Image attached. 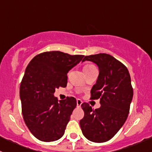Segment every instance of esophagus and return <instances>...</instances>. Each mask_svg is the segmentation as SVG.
I'll list each match as a JSON object with an SVG mask.
<instances>
[{
    "label": "esophagus",
    "mask_w": 152,
    "mask_h": 152,
    "mask_svg": "<svg viewBox=\"0 0 152 152\" xmlns=\"http://www.w3.org/2000/svg\"><path fill=\"white\" fill-rule=\"evenodd\" d=\"M76 104H77V107H81V105L82 104V101L81 99H77L76 100Z\"/></svg>",
    "instance_id": "obj_1"
}]
</instances>
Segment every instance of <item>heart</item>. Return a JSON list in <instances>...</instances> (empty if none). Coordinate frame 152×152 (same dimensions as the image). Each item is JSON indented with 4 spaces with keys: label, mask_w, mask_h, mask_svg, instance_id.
Masks as SVG:
<instances>
[{
    "label": "heart",
    "mask_w": 152,
    "mask_h": 152,
    "mask_svg": "<svg viewBox=\"0 0 152 152\" xmlns=\"http://www.w3.org/2000/svg\"><path fill=\"white\" fill-rule=\"evenodd\" d=\"M95 67L94 65H86L85 67H84V70H89V69H91Z\"/></svg>",
    "instance_id": "heart-1"
}]
</instances>
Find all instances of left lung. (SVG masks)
Listing matches in <instances>:
<instances>
[{
    "instance_id": "obj_1",
    "label": "left lung",
    "mask_w": 152,
    "mask_h": 152,
    "mask_svg": "<svg viewBox=\"0 0 152 152\" xmlns=\"http://www.w3.org/2000/svg\"><path fill=\"white\" fill-rule=\"evenodd\" d=\"M85 61L99 67V76L90 93L91 99H100L101 107L93 110L89 104H82L85 116L79 124L87 140L104 142L113 138L126 121L133 97L131 78L126 67L110 54L86 56Z\"/></svg>"
}]
</instances>
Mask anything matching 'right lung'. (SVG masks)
I'll return each mask as SVG.
<instances>
[{
  "instance_id": "add662e5",
  "label": "right lung",
  "mask_w": 152,
  "mask_h": 152,
  "mask_svg": "<svg viewBox=\"0 0 152 152\" xmlns=\"http://www.w3.org/2000/svg\"><path fill=\"white\" fill-rule=\"evenodd\" d=\"M83 55L48 51L33 58L26 69L20 87L24 121L41 141L51 142L63 136L76 107L73 97L58 100L54 92L67 83V73L82 61Z\"/></svg>"
}]
</instances>
